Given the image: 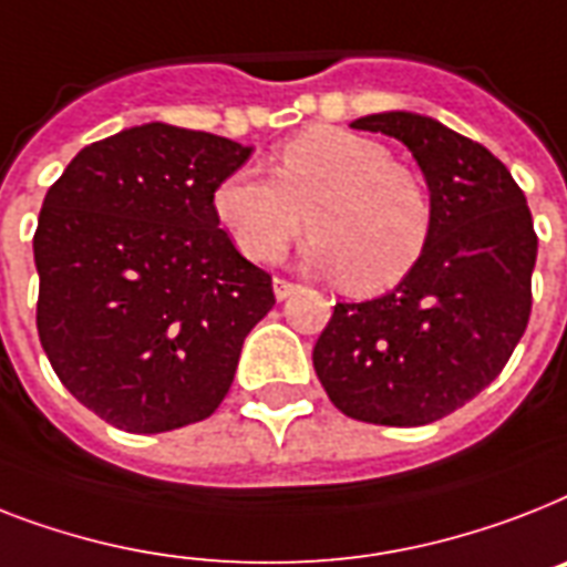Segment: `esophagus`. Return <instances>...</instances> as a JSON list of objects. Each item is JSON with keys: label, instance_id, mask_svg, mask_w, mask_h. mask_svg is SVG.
<instances>
[{"label": "esophagus", "instance_id": "esophagus-1", "mask_svg": "<svg viewBox=\"0 0 567 567\" xmlns=\"http://www.w3.org/2000/svg\"><path fill=\"white\" fill-rule=\"evenodd\" d=\"M297 291H299L297 282H288V279H282V276H276V279H274L276 299H288L291 293H297Z\"/></svg>", "mask_w": 567, "mask_h": 567}]
</instances>
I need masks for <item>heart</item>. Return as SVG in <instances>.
<instances>
[{
  "instance_id": "heart-1",
  "label": "heart",
  "mask_w": 567,
  "mask_h": 567,
  "mask_svg": "<svg viewBox=\"0 0 567 567\" xmlns=\"http://www.w3.org/2000/svg\"><path fill=\"white\" fill-rule=\"evenodd\" d=\"M212 206L238 250L276 261L315 229L306 256L355 293H379L416 268L434 227L413 168L381 142L334 124L293 133L274 154V177L241 168L220 179Z\"/></svg>"
}]
</instances>
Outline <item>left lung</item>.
<instances>
[{"instance_id": "1", "label": "left lung", "mask_w": 567, "mask_h": 567, "mask_svg": "<svg viewBox=\"0 0 567 567\" xmlns=\"http://www.w3.org/2000/svg\"><path fill=\"white\" fill-rule=\"evenodd\" d=\"M352 127L408 145L434 227L393 291L334 306L315 343L317 379L358 422L427 425L489 388L513 355L530 320L538 238L527 197L481 142L404 110Z\"/></svg>"}]
</instances>
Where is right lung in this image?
Masks as SVG:
<instances>
[{
    "instance_id": "obj_1",
    "label": "right lung",
    "mask_w": 567,
    "mask_h": 567,
    "mask_svg": "<svg viewBox=\"0 0 567 567\" xmlns=\"http://www.w3.org/2000/svg\"><path fill=\"white\" fill-rule=\"evenodd\" d=\"M252 148L151 122L92 142L45 192L37 331L78 402L127 434L212 416L270 274L218 227L212 195Z\"/></svg>"
}]
</instances>
